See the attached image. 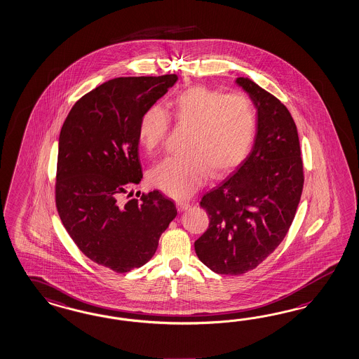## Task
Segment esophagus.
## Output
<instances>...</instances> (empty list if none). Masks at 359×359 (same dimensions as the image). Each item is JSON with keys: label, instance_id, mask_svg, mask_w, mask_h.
Returning <instances> with one entry per match:
<instances>
[{"label": "esophagus", "instance_id": "34e87169", "mask_svg": "<svg viewBox=\"0 0 359 359\" xmlns=\"http://www.w3.org/2000/svg\"><path fill=\"white\" fill-rule=\"evenodd\" d=\"M177 205H178V210H180V211H184V210H187V208L191 205V203L187 202V201H178Z\"/></svg>", "mask_w": 359, "mask_h": 359}]
</instances>
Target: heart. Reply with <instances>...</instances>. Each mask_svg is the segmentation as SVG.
I'll use <instances>...</instances> for the list:
<instances>
[{"mask_svg": "<svg viewBox=\"0 0 359 359\" xmlns=\"http://www.w3.org/2000/svg\"><path fill=\"white\" fill-rule=\"evenodd\" d=\"M170 115L189 128L186 154L166 157L154 166L149 181L165 194L186 198L205 184L208 175L222 178L245 161L256 139V103L244 93H226L202 85L178 93ZM170 128V116L158 104L144 110L137 139L148 152L158 151Z\"/></svg>", "mask_w": 359, "mask_h": 359, "instance_id": "b5f03b06", "label": "heart"}]
</instances>
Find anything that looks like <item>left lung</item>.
<instances>
[{"label": "left lung", "mask_w": 359, "mask_h": 359, "mask_svg": "<svg viewBox=\"0 0 359 359\" xmlns=\"http://www.w3.org/2000/svg\"><path fill=\"white\" fill-rule=\"evenodd\" d=\"M236 82L256 103V140L245 161L201 201L210 224L194 243L217 274L256 269L286 237L303 191L297 124L286 106L248 77Z\"/></svg>", "instance_id": "obj_1"}]
</instances>
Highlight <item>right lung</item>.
Segmentation results:
<instances>
[{
	"instance_id": "1",
	"label": "right lung",
	"mask_w": 359,
	"mask_h": 359,
	"mask_svg": "<svg viewBox=\"0 0 359 359\" xmlns=\"http://www.w3.org/2000/svg\"><path fill=\"white\" fill-rule=\"evenodd\" d=\"M178 77H118L86 93L62 124L55 202L62 226L93 262L115 273L143 266L177 216L158 190L130 198L143 178L137 123Z\"/></svg>"
}]
</instances>
